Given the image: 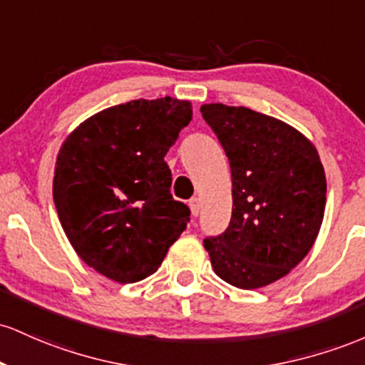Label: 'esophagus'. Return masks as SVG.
<instances>
[{
	"mask_svg": "<svg viewBox=\"0 0 365 365\" xmlns=\"http://www.w3.org/2000/svg\"><path fill=\"white\" fill-rule=\"evenodd\" d=\"M187 205H190V208H191V214H193L195 217L200 214V198H191L190 202H187Z\"/></svg>",
	"mask_w": 365,
	"mask_h": 365,
	"instance_id": "34e87169",
	"label": "esophagus"
}]
</instances>
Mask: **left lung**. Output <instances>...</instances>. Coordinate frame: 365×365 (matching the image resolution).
I'll list each match as a JSON object with an SVG mask.
<instances>
[{"label": "left lung", "instance_id": "1", "mask_svg": "<svg viewBox=\"0 0 365 365\" xmlns=\"http://www.w3.org/2000/svg\"><path fill=\"white\" fill-rule=\"evenodd\" d=\"M226 151L232 215L226 232L203 240L220 279L257 289L289 274L321 231L326 174L309 138L247 106L202 105Z\"/></svg>", "mask_w": 365, "mask_h": 365}]
</instances>
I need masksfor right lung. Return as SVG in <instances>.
I'll list each match as a JSON object with an SVG mask.
<instances>
[{"label": "right lung", "mask_w": 365, "mask_h": 365, "mask_svg": "<svg viewBox=\"0 0 365 365\" xmlns=\"http://www.w3.org/2000/svg\"><path fill=\"white\" fill-rule=\"evenodd\" d=\"M193 106L165 96L94 113L61 143L53 200L79 259L128 284L157 272L190 220L163 157Z\"/></svg>", "instance_id": "1"}]
</instances>
